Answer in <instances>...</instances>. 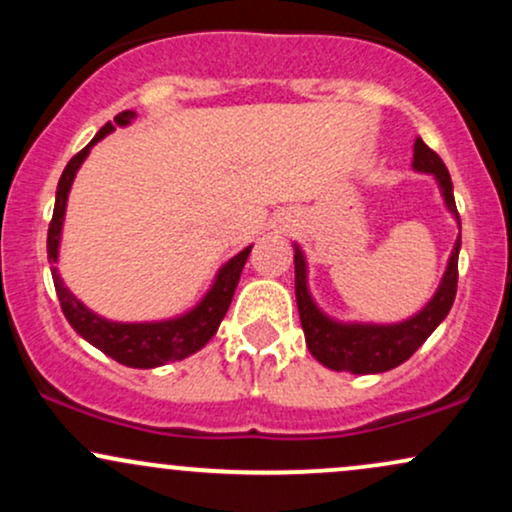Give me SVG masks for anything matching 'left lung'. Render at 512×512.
Wrapping results in <instances>:
<instances>
[{
  "instance_id": "8db88e82",
  "label": "left lung",
  "mask_w": 512,
  "mask_h": 512,
  "mask_svg": "<svg viewBox=\"0 0 512 512\" xmlns=\"http://www.w3.org/2000/svg\"><path fill=\"white\" fill-rule=\"evenodd\" d=\"M411 168L416 173L433 175L438 182L440 197H443L445 209L450 211L452 219L460 226V214L455 207V195H452V180L445 163L440 161L436 151L424 144V139L414 142V161ZM462 248V233L457 236L452 252L445 264L443 279H440L436 293L431 296L419 313H414L402 322H344L330 317L317 305L310 293L308 284V260L301 245L293 243V264H296V303L298 315L305 334V344L322 366L339 370V373H385V370L397 368L419 349L421 344L436 332V327L450 313L457 293V257Z\"/></svg>"
}]
</instances>
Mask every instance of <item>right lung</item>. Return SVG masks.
<instances>
[{"mask_svg": "<svg viewBox=\"0 0 512 512\" xmlns=\"http://www.w3.org/2000/svg\"><path fill=\"white\" fill-rule=\"evenodd\" d=\"M137 120L134 110H125L115 117L117 127H127ZM113 122H108L96 137L88 142L84 149L76 154L72 161L64 168L60 182H57V195H55V211H52V223L48 231V260L52 262L50 272L52 281H55L57 298H60L62 313L67 317L69 325L79 337H84L88 344L101 349L105 356L115 358L117 363L129 368H158L166 363L182 361V358L197 354L202 346L209 344L219 330L223 315L228 313V305L233 301V293L240 281V272H243L245 262L252 245L233 255L221 269L216 272L214 281L199 301L192 305L185 313L166 317V320H149V322H117L108 320V317L93 313L86 303H81L72 291L64 286L60 272H57V262H60V245H62V226L64 214H67V199L72 192L74 178L79 173L81 163L91 154V149L101 139L115 132Z\"/></svg>", "mask_w": 512, "mask_h": 512, "instance_id": "1", "label": "right lung"}]
</instances>
